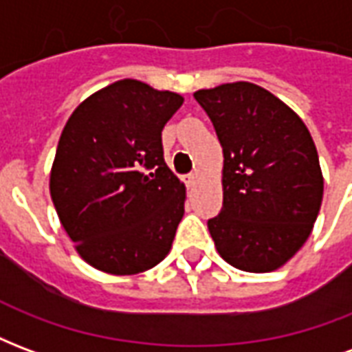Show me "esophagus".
<instances>
[{"instance_id": "esophagus-1", "label": "esophagus", "mask_w": 352, "mask_h": 352, "mask_svg": "<svg viewBox=\"0 0 352 352\" xmlns=\"http://www.w3.org/2000/svg\"><path fill=\"white\" fill-rule=\"evenodd\" d=\"M198 179H199V171H192V173L186 175V184H188V186H194V184L198 183Z\"/></svg>"}]
</instances>
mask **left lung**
I'll use <instances>...</instances> for the list:
<instances>
[{"label": "left lung", "mask_w": 352, "mask_h": 352, "mask_svg": "<svg viewBox=\"0 0 352 352\" xmlns=\"http://www.w3.org/2000/svg\"><path fill=\"white\" fill-rule=\"evenodd\" d=\"M224 153L221 213L207 221L237 270H277L300 251L322 201L318 154L302 118L272 92L232 82L194 94Z\"/></svg>", "instance_id": "obj_1"}]
</instances>
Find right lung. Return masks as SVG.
<instances>
[{
    "label": "right lung",
    "mask_w": 352,
    "mask_h": 352,
    "mask_svg": "<svg viewBox=\"0 0 352 352\" xmlns=\"http://www.w3.org/2000/svg\"><path fill=\"white\" fill-rule=\"evenodd\" d=\"M183 98L124 79L73 111L58 141L50 196L88 264L131 275L168 254L184 184L164 160L162 130Z\"/></svg>",
    "instance_id": "obj_1"
}]
</instances>
